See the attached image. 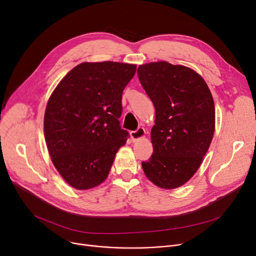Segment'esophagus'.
Segmentation results:
<instances>
[{
    "label": "esophagus",
    "instance_id": "1",
    "mask_svg": "<svg viewBox=\"0 0 256 256\" xmlns=\"http://www.w3.org/2000/svg\"><path fill=\"white\" fill-rule=\"evenodd\" d=\"M144 136H146V130H144L143 128H138L137 130L130 132V138L132 141H137L139 139H142Z\"/></svg>",
    "mask_w": 256,
    "mask_h": 256
}]
</instances>
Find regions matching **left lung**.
I'll use <instances>...</instances> for the list:
<instances>
[{"instance_id": "1", "label": "left lung", "mask_w": 256, "mask_h": 256, "mask_svg": "<svg viewBox=\"0 0 256 256\" xmlns=\"http://www.w3.org/2000/svg\"><path fill=\"white\" fill-rule=\"evenodd\" d=\"M137 73L156 110L154 152L142 168L156 186L174 190L192 179L212 141L214 98L203 77L182 64L154 62Z\"/></svg>"}]
</instances>
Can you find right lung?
Returning a JSON list of instances; mask_svg holds the SVG:
<instances>
[{"mask_svg": "<svg viewBox=\"0 0 256 256\" xmlns=\"http://www.w3.org/2000/svg\"><path fill=\"white\" fill-rule=\"evenodd\" d=\"M137 66L82 62L54 88L44 116L51 160L75 190H88L108 176L128 132L120 126L121 97Z\"/></svg>", "mask_w": 256, "mask_h": 256, "instance_id": "add662e5", "label": "right lung"}]
</instances>
